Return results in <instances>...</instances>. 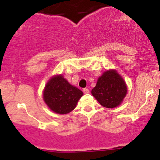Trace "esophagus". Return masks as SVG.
<instances>
[{
  "label": "esophagus",
  "instance_id": "34e87169",
  "mask_svg": "<svg viewBox=\"0 0 160 160\" xmlns=\"http://www.w3.org/2000/svg\"><path fill=\"white\" fill-rule=\"evenodd\" d=\"M89 89L88 88H83V92L85 93V94H88L89 93Z\"/></svg>",
  "mask_w": 160,
  "mask_h": 160
}]
</instances>
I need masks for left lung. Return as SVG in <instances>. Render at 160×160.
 Returning <instances> with one entry per match:
<instances>
[{
  "label": "left lung",
  "mask_w": 160,
  "mask_h": 160,
  "mask_svg": "<svg viewBox=\"0 0 160 160\" xmlns=\"http://www.w3.org/2000/svg\"><path fill=\"white\" fill-rule=\"evenodd\" d=\"M91 94L101 106L114 108L121 104L126 96L127 86L117 72L110 69L99 77Z\"/></svg>",
  "instance_id": "left-lung-1"
}]
</instances>
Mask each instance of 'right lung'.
I'll list each match as a JSON object with an SVG mask.
<instances>
[{"label": "right lung", "mask_w": 160, "mask_h": 160, "mask_svg": "<svg viewBox=\"0 0 160 160\" xmlns=\"http://www.w3.org/2000/svg\"><path fill=\"white\" fill-rule=\"evenodd\" d=\"M83 92L71 85L62 75L48 81L43 92V99L52 111L58 114L70 112L76 107Z\"/></svg>", "instance_id": "right-lung-1"}]
</instances>
